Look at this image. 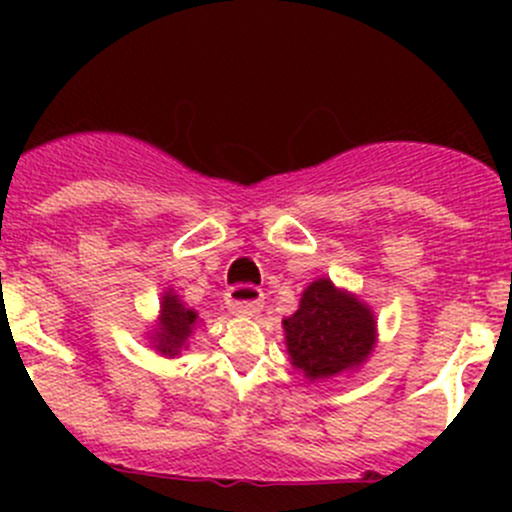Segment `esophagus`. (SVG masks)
<instances>
[{"label": "esophagus", "instance_id": "obj_1", "mask_svg": "<svg viewBox=\"0 0 512 512\" xmlns=\"http://www.w3.org/2000/svg\"><path fill=\"white\" fill-rule=\"evenodd\" d=\"M262 304H265V294L252 285H237L227 292V309L235 317H255Z\"/></svg>", "mask_w": 512, "mask_h": 512}]
</instances>
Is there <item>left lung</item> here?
I'll use <instances>...</instances> for the list:
<instances>
[{
	"instance_id": "obj_1",
	"label": "left lung",
	"mask_w": 512,
	"mask_h": 512,
	"mask_svg": "<svg viewBox=\"0 0 512 512\" xmlns=\"http://www.w3.org/2000/svg\"><path fill=\"white\" fill-rule=\"evenodd\" d=\"M289 364L307 381L352 374L376 349V314L329 277L309 282L297 312L282 319Z\"/></svg>"
}]
</instances>
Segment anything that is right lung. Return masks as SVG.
Listing matches in <instances>:
<instances>
[{
  "mask_svg": "<svg viewBox=\"0 0 512 512\" xmlns=\"http://www.w3.org/2000/svg\"><path fill=\"white\" fill-rule=\"evenodd\" d=\"M198 324V312L188 307L173 287H168L160 294L158 319L151 332H148L151 347L165 359H175L190 347V339H193Z\"/></svg>",
  "mask_w": 512,
  "mask_h": 512,
  "instance_id": "1",
  "label": "right lung"
}]
</instances>
